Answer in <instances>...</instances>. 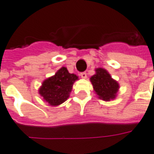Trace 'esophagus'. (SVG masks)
<instances>
[{
	"label": "esophagus",
	"instance_id": "obj_1",
	"mask_svg": "<svg viewBox=\"0 0 154 154\" xmlns=\"http://www.w3.org/2000/svg\"><path fill=\"white\" fill-rule=\"evenodd\" d=\"M80 76L81 78L85 79H87V73H86V72H82V73L80 74Z\"/></svg>",
	"mask_w": 154,
	"mask_h": 154
}]
</instances>
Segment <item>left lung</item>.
<instances>
[{
  "mask_svg": "<svg viewBox=\"0 0 154 154\" xmlns=\"http://www.w3.org/2000/svg\"><path fill=\"white\" fill-rule=\"evenodd\" d=\"M90 81L99 99L109 102L118 95L119 83L112 78L110 74L104 68H96L95 74L90 78Z\"/></svg>",
  "mask_w": 154,
  "mask_h": 154,
  "instance_id": "left-lung-1",
  "label": "left lung"
}]
</instances>
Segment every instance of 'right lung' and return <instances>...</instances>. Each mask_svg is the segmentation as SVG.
<instances>
[{
  "label": "right lung",
  "mask_w": 154,
  "mask_h": 154,
  "mask_svg": "<svg viewBox=\"0 0 154 154\" xmlns=\"http://www.w3.org/2000/svg\"><path fill=\"white\" fill-rule=\"evenodd\" d=\"M79 77L62 67L54 75L46 79L39 88V94L51 106H56L69 98L74 83Z\"/></svg>",
  "instance_id": "obj_1"
}]
</instances>
